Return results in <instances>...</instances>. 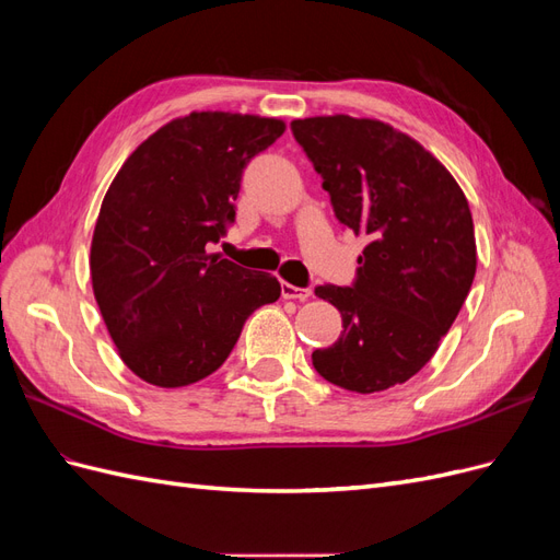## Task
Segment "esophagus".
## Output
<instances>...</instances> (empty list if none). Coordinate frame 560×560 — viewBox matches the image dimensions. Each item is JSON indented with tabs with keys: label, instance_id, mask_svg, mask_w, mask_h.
I'll use <instances>...</instances> for the list:
<instances>
[{
	"label": "esophagus",
	"instance_id": "esophagus-1",
	"mask_svg": "<svg viewBox=\"0 0 560 560\" xmlns=\"http://www.w3.org/2000/svg\"><path fill=\"white\" fill-rule=\"evenodd\" d=\"M282 296L284 299H299V301H308L313 296V292L308 287H294L290 282H282Z\"/></svg>",
	"mask_w": 560,
	"mask_h": 560
}]
</instances>
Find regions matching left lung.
I'll return each mask as SVG.
<instances>
[{
	"label": "left lung",
	"instance_id": "obj_1",
	"mask_svg": "<svg viewBox=\"0 0 560 560\" xmlns=\"http://www.w3.org/2000/svg\"><path fill=\"white\" fill-rule=\"evenodd\" d=\"M292 132L338 222L369 238L350 287H315L343 331L313 366L362 395L406 383L432 360L477 273L467 198L428 149L383 121L313 116Z\"/></svg>",
	"mask_w": 560,
	"mask_h": 560
}]
</instances>
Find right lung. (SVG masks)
<instances>
[{
    "mask_svg": "<svg viewBox=\"0 0 560 560\" xmlns=\"http://www.w3.org/2000/svg\"><path fill=\"white\" fill-rule=\"evenodd\" d=\"M284 132L278 118L194 112L132 151L100 208L95 301L135 376L182 387L226 362L247 317L280 296L270 273L212 254L235 222L247 163Z\"/></svg>",
    "mask_w": 560,
    "mask_h": 560,
    "instance_id": "add662e5",
    "label": "right lung"
}]
</instances>
